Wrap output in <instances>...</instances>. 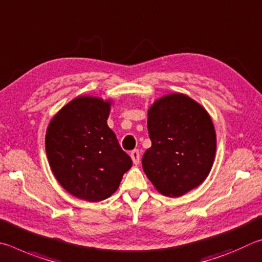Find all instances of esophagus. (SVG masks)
Instances as JSON below:
<instances>
[{
    "label": "esophagus",
    "mask_w": 262,
    "mask_h": 262,
    "mask_svg": "<svg viewBox=\"0 0 262 262\" xmlns=\"http://www.w3.org/2000/svg\"><path fill=\"white\" fill-rule=\"evenodd\" d=\"M130 157L132 159V161H134L135 164H138L139 163V160H140V153L138 149H135L132 150V152L130 153Z\"/></svg>",
    "instance_id": "34e87169"
}]
</instances>
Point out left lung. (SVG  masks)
<instances>
[{"label":"left lung","mask_w":262,"mask_h":262,"mask_svg":"<svg viewBox=\"0 0 262 262\" xmlns=\"http://www.w3.org/2000/svg\"><path fill=\"white\" fill-rule=\"evenodd\" d=\"M152 146L143 157L146 176L159 192L181 196L203 183L212 169L216 135L207 112L184 94H169L148 110Z\"/></svg>","instance_id":"left-lung-1"}]
</instances>
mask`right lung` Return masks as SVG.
I'll return each instance as SVG.
<instances>
[{"mask_svg": "<svg viewBox=\"0 0 262 262\" xmlns=\"http://www.w3.org/2000/svg\"><path fill=\"white\" fill-rule=\"evenodd\" d=\"M110 103L80 96L59 110L46 134V152L54 176L69 193L91 201L118 189L132 160L107 125Z\"/></svg>", "mask_w": 262, "mask_h": 262, "instance_id": "obj_1", "label": "right lung"}]
</instances>
